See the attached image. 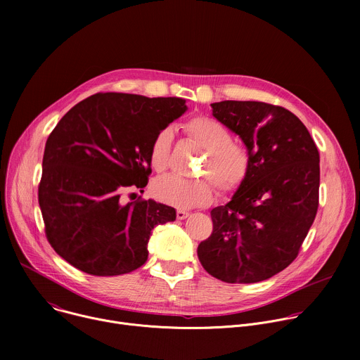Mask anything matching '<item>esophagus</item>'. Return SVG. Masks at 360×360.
<instances>
[{"instance_id":"1","label":"esophagus","mask_w":360,"mask_h":360,"mask_svg":"<svg viewBox=\"0 0 360 360\" xmlns=\"http://www.w3.org/2000/svg\"><path fill=\"white\" fill-rule=\"evenodd\" d=\"M188 217H189V212H186V211H184V210H178V211H176V218H178V219L182 221V219H186Z\"/></svg>"}]
</instances>
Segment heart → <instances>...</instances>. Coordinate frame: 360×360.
Wrapping results in <instances>:
<instances>
[{
  "instance_id": "obj_1",
  "label": "heart",
  "mask_w": 360,
  "mask_h": 360,
  "mask_svg": "<svg viewBox=\"0 0 360 360\" xmlns=\"http://www.w3.org/2000/svg\"><path fill=\"white\" fill-rule=\"evenodd\" d=\"M185 131L205 150L200 172L208 175L219 192L236 191L250 171L248 149L232 141L231 131L219 121L210 117H195L185 124ZM172 141L171 129L160 131L150 142L149 164L155 171L165 169ZM208 178H184L174 174L158 178L152 185L155 198L176 208H192L208 203L214 186Z\"/></svg>"
}]
</instances>
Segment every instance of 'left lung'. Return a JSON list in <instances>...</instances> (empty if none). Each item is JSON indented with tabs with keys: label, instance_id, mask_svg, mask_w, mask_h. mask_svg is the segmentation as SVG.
<instances>
[{
	"label": "left lung",
	"instance_id": "8db88e82",
	"mask_svg": "<svg viewBox=\"0 0 360 360\" xmlns=\"http://www.w3.org/2000/svg\"><path fill=\"white\" fill-rule=\"evenodd\" d=\"M212 115L240 136L250 171L232 199L211 211L199 243L203 269L226 283H255L288 268L319 207V150L290 111L258 101H221Z\"/></svg>",
	"mask_w": 360,
	"mask_h": 360
}]
</instances>
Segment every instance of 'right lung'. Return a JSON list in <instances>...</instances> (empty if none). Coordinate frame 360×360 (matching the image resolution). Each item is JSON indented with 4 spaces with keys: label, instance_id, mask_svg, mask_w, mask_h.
<instances>
[{
    "label": "right lung",
    "instance_id": "1",
    "mask_svg": "<svg viewBox=\"0 0 360 360\" xmlns=\"http://www.w3.org/2000/svg\"><path fill=\"white\" fill-rule=\"evenodd\" d=\"M186 110L182 98L99 92L61 118L45 143L38 202L63 259L94 276L146 262L150 231L176 212L152 199L124 203L121 195L146 186L152 139Z\"/></svg>",
    "mask_w": 360,
    "mask_h": 360
}]
</instances>
